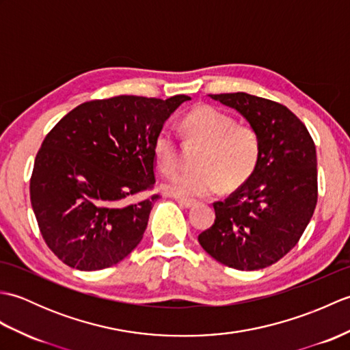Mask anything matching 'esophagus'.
I'll return each instance as SVG.
<instances>
[{"instance_id": "esophagus-1", "label": "esophagus", "mask_w": 350, "mask_h": 350, "mask_svg": "<svg viewBox=\"0 0 350 350\" xmlns=\"http://www.w3.org/2000/svg\"><path fill=\"white\" fill-rule=\"evenodd\" d=\"M176 202L179 203L180 206H183V207H192V206L197 204L196 200H192V198H179V197H177Z\"/></svg>"}]
</instances>
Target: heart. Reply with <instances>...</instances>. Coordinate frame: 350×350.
<instances>
[{
  "mask_svg": "<svg viewBox=\"0 0 350 350\" xmlns=\"http://www.w3.org/2000/svg\"><path fill=\"white\" fill-rule=\"evenodd\" d=\"M185 137L203 143L197 170L180 171L163 185L168 194L183 198L206 197L222 189L241 187L254 173L260 158L258 132L247 123H234L232 116L211 105H200L183 117ZM153 154L163 174L179 165V146L168 128L156 133Z\"/></svg>",
  "mask_w": 350,
  "mask_h": 350,
  "instance_id": "b5f03b06",
  "label": "heart"
}]
</instances>
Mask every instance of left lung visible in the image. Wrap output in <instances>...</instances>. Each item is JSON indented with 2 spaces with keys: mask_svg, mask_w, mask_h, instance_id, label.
<instances>
[{
  "mask_svg": "<svg viewBox=\"0 0 350 350\" xmlns=\"http://www.w3.org/2000/svg\"><path fill=\"white\" fill-rule=\"evenodd\" d=\"M234 108L258 132L260 158L250 179L224 202L198 234L207 254L237 271L277 263L306 232L317 203L316 146L287 107L248 93L209 94Z\"/></svg>",
  "mask_w": 350,
  "mask_h": 350,
  "instance_id": "1",
  "label": "left lung"
}]
</instances>
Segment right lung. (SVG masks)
I'll use <instances>...</instances> for the list:
<instances>
[{"instance_id":"1","label":"right lung","mask_w":350,"mask_h":350,"mask_svg":"<svg viewBox=\"0 0 350 350\" xmlns=\"http://www.w3.org/2000/svg\"><path fill=\"white\" fill-rule=\"evenodd\" d=\"M189 99L116 96L84 102L44 137L29 198L44 242L64 265L99 271L135 250L159 198L147 194L154 185V137Z\"/></svg>"}]
</instances>
